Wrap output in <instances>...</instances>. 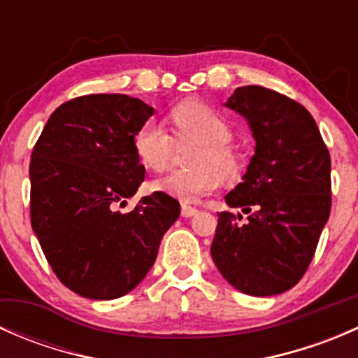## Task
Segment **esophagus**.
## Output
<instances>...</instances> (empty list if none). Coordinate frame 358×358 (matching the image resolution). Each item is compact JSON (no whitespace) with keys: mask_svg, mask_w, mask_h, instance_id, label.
Listing matches in <instances>:
<instances>
[{"mask_svg":"<svg viewBox=\"0 0 358 358\" xmlns=\"http://www.w3.org/2000/svg\"><path fill=\"white\" fill-rule=\"evenodd\" d=\"M197 211H199V209L194 208V206L182 204V216H185V218H190V216L197 215Z\"/></svg>","mask_w":358,"mask_h":358,"instance_id":"1","label":"esophagus"}]
</instances>
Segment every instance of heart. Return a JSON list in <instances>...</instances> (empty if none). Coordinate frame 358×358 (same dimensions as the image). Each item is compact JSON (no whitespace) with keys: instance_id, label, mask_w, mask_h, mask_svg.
<instances>
[{"instance_id":"1","label":"heart","mask_w":358,"mask_h":358,"mask_svg":"<svg viewBox=\"0 0 358 358\" xmlns=\"http://www.w3.org/2000/svg\"><path fill=\"white\" fill-rule=\"evenodd\" d=\"M171 131L156 119H147L135 133V149L147 168L164 171L180 147H190V168L161 176L154 187L183 202L201 199L243 171V156L232 143L234 126L223 112L202 102H182L168 114Z\"/></svg>"}]
</instances>
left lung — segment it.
<instances>
[{
	"label": "left lung",
	"mask_w": 358,
	"mask_h": 358,
	"mask_svg": "<svg viewBox=\"0 0 358 358\" xmlns=\"http://www.w3.org/2000/svg\"><path fill=\"white\" fill-rule=\"evenodd\" d=\"M227 107L249 121L256 152L218 213L211 256L222 275L251 296L291 289L312 263L331 213V156L312 114L263 86H241Z\"/></svg>",
	"instance_id": "left-lung-1"
}]
</instances>
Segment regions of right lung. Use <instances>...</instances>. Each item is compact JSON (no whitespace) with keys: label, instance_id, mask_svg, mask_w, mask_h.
<instances>
[{"label":"right lung","instance_id":"right-lung-1","mask_svg":"<svg viewBox=\"0 0 358 358\" xmlns=\"http://www.w3.org/2000/svg\"><path fill=\"white\" fill-rule=\"evenodd\" d=\"M152 107L122 93L62 103L31 154V225L60 282L90 299L135 289L152 268L180 202L164 192L117 211L145 178L135 133Z\"/></svg>","mask_w":358,"mask_h":358}]
</instances>
